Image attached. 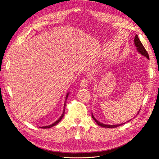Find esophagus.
<instances>
[{"label":"esophagus","instance_id":"obj_1","mask_svg":"<svg viewBox=\"0 0 159 159\" xmlns=\"http://www.w3.org/2000/svg\"><path fill=\"white\" fill-rule=\"evenodd\" d=\"M88 80L86 79H82L81 81H80V86L81 88H86L88 86Z\"/></svg>","mask_w":159,"mask_h":159}]
</instances>
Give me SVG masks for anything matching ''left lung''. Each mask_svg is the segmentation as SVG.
<instances>
[{
	"mask_svg": "<svg viewBox=\"0 0 159 159\" xmlns=\"http://www.w3.org/2000/svg\"><path fill=\"white\" fill-rule=\"evenodd\" d=\"M134 43H135V46L137 47V51H138L141 55H143V56L146 57L147 58H148V59H149V58L148 53L147 52V51L146 50L145 48L144 47V46L143 45V44L141 43V42H140V40H139V37H138L137 35H136L135 37ZM91 115H92V118H93V119L96 122V123L98 125V126H101V127L108 128H116V127H118V126H120V125H122V124H125V123H123V124H117V125H107V124H102V123H101V122H98V121L94 117V116L93 115V114H91ZM129 121H128V122H129Z\"/></svg>",
	"mask_w": 159,
	"mask_h": 159,
	"instance_id": "left-lung-1",
	"label": "left lung"
}]
</instances>
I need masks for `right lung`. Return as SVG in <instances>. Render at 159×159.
Segmentation results:
<instances>
[{
  "label": "right lung",
  "instance_id": "1",
  "mask_svg": "<svg viewBox=\"0 0 159 159\" xmlns=\"http://www.w3.org/2000/svg\"><path fill=\"white\" fill-rule=\"evenodd\" d=\"M68 95H69V93H67V95H66V100H65V103H64V110H63V113H62V115L61 116V117H60L59 119H58L56 122H55L54 123H53L52 124H51V125H49V126H43V127H40L41 128H43V129H46V128H52V127H53V126H55V125H57L58 122H59L61 120V119L63 118V116H64V112H65V107H66V100H67V98H68Z\"/></svg>",
  "mask_w": 159,
  "mask_h": 159
}]
</instances>
